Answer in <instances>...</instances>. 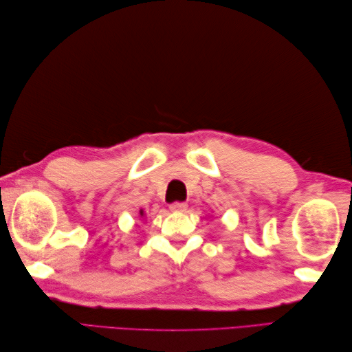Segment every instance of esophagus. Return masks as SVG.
Masks as SVG:
<instances>
[{
  "label": "esophagus",
  "mask_w": 352,
  "mask_h": 352,
  "mask_svg": "<svg viewBox=\"0 0 352 352\" xmlns=\"http://www.w3.org/2000/svg\"><path fill=\"white\" fill-rule=\"evenodd\" d=\"M169 208L172 212H184L186 208H188V204L186 203H180V201H175V203H172L169 206Z\"/></svg>",
  "instance_id": "34e87169"
}]
</instances>
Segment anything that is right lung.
Returning a JSON list of instances; mask_svg holds the SVG:
<instances>
[{"label":"right lung","mask_w":352,"mask_h":352,"mask_svg":"<svg viewBox=\"0 0 352 352\" xmlns=\"http://www.w3.org/2000/svg\"><path fill=\"white\" fill-rule=\"evenodd\" d=\"M140 216H144V212H142V210H140Z\"/></svg>","instance_id":"add662e5"}]
</instances>
